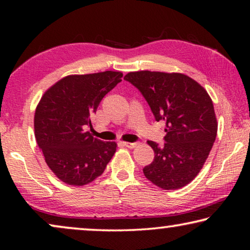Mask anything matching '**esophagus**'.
Here are the masks:
<instances>
[{
    "mask_svg": "<svg viewBox=\"0 0 250 250\" xmlns=\"http://www.w3.org/2000/svg\"><path fill=\"white\" fill-rule=\"evenodd\" d=\"M124 145L126 147H129V149H133V147H135V146H138V143L137 142H124Z\"/></svg>",
    "mask_w": 250,
    "mask_h": 250,
    "instance_id": "esophagus-1",
    "label": "esophagus"
}]
</instances>
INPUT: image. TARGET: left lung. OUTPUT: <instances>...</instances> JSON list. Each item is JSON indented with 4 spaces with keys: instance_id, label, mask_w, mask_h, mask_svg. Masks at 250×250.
<instances>
[{
    "instance_id": "1",
    "label": "left lung",
    "mask_w": 250,
    "mask_h": 250,
    "mask_svg": "<svg viewBox=\"0 0 250 250\" xmlns=\"http://www.w3.org/2000/svg\"><path fill=\"white\" fill-rule=\"evenodd\" d=\"M125 79L137 87L156 121H163V146L147 141L153 162L143 168L146 177L163 189L188 185L202 170L217 134L213 101L200 83L180 73L131 71Z\"/></svg>"
}]
</instances>
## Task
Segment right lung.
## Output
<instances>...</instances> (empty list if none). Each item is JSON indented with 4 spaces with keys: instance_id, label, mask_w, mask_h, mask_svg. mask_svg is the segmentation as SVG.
<instances>
[{
    "instance_id": "add662e5",
    "label": "right lung",
    "mask_w": 250,
    "mask_h": 250,
    "mask_svg": "<svg viewBox=\"0 0 250 250\" xmlns=\"http://www.w3.org/2000/svg\"><path fill=\"white\" fill-rule=\"evenodd\" d=\"M121 71L69 75L42 96L34 116L37 145L59 180L83 186L103 174L117 150L116 142L94 138L88 125L108 92L121 82Z\"/></svg>"
}]
</instances>
